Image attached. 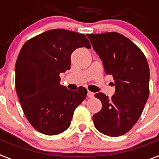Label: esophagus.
<instances>
[{
  "mask_svg": "<svg viewBox=\"0 0 159 159\" xmlns=\"http://www.w3.org/2000/svg\"><path fill=\"white\" fill-rule=\"evenodd\" d=\"M87 96H88L89 98H93V97L94 96V93L90 92V91H88V93H87Z\"/></svg>",
  "mask_w": 159,
  "mask_h": 159,
  "instance_id": "esophagus-1",
  "label": "esophagus"
}]
</instances>
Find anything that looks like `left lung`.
Returning a JSON list of instances; mask_svg holds the SVG:
<instances>
[{"mask_svg":"<svg viewBox=\"0 0 159 159\" xmlns=\"http://www.w3.org/2000/svg\"><path fill=\"white\" fill-rule=\"evenodd\" d=\"M102 60L104 71L114 77L115 93L109 99L103 93L94 96L102 109L93 116L96 129L118 137L129 132L142 114L149 95V67L142 50L117 32L87 34Z\"/></svg>","mask_w":159,"mask_h":159,"instance_id":"obj_1","label":"left lung"}]
</instances>
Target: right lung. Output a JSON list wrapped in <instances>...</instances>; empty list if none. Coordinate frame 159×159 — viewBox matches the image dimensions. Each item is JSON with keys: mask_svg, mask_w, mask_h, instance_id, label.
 I'll list each match as a JSON object with an SVG mask.
<instances>
[{"mask_svg": "<svg viewBox=\"0 0 159 159\" xmlns=\"http://www.w3.org/2000/svg\"><path fill=\"white\" fill-rule=\"evenodd\" d=\"M90 49L84 34L50 30L25 43L16 63V89L25 115L35 129L56 135L70 125L87 89L72 91L60 84V74L70 69V57L80 47Z\"/></svg>", "mask_w": 159, "mask_h": 159, "instance_id": "obj_1", "label": "right lung"}]
</instances>
